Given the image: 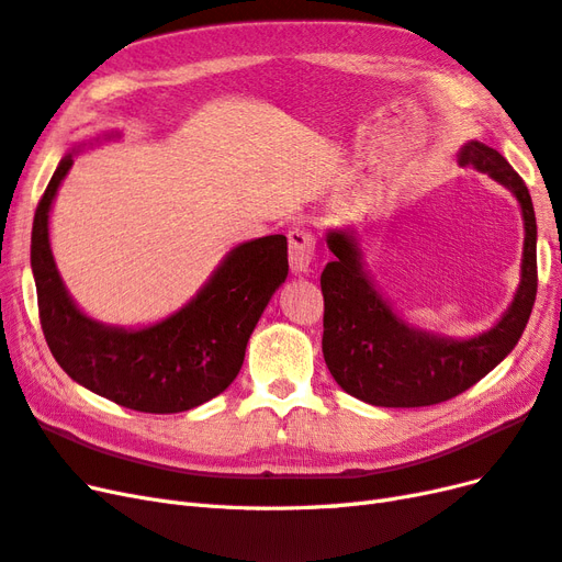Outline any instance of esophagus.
<instances>
[{
  "mask_svg": "<svg viewBox=\"0 0 562 562\" xmlns=\"http://www.w3.org/2000/svg\"><path fill=\"white\" fill-rule=\"evenodd\" d=\"M316 241L310 229L295 227L288 232V260H291L293 274H307L314 265Z\"/></svg>",
  "mask_w": 562,
  "mask_h": 562,
  "instance_id": "esophagus-1",
  "label": "esophagus"
}]
</instances>
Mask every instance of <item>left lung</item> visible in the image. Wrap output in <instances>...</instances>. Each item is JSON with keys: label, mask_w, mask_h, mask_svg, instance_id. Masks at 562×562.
Returning <instances> with one entry per match:
<instances>
[{"label": "left lung", "mask_w": 562, "mask_h": 562, "mask_svg": "<svg viewBox=\"0 0 562 562\" xmlns=\"http://www.w3.org/2000/svg\"><path fill=\"white\" fill-rule=\"evenodd\" d=\"M512 192L522 215L520 283L514 300L492 326L471 337H450L401 316L382 295L363 260L353 227H333L326 244L335 255L321 274L323 359L347 394L382 407H422L443 403L481 382L514 351L537 297V220L525 182L497 149L469 140L457 151Z\"/></svg>", "instance_id": "1"}]
</instances>
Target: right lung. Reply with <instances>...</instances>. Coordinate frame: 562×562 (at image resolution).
Instances as JSON below:
<instances>
[{"label":"right lung","instance_id":"obj_1","mask_svg":"<svg viewBox=\"0 0 562 562\" xmlns=\"http://www.w3.org/2000/svg\"><path fill=\"white\" fill-rule=\"evenodd\" d=\"M105 131L77 143L60 159L32 225V277L37 285L46 345L58 366L83 389L140 413H184L236 380L258 321L288 277L283 234L234 246L192 300L145 326L124 328L83 312L50 250V209L75 157L119 140Z\"/></svg>","mask_w":562,"mask_h":562}]
</instances>
